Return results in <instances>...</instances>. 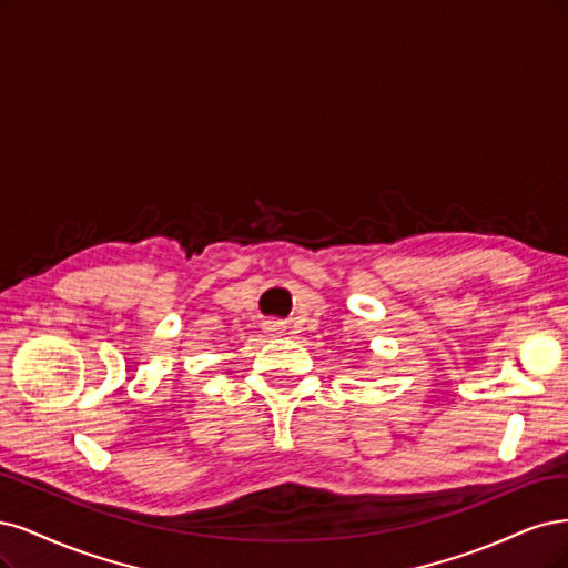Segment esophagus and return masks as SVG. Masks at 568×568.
I'll use <instances>...</instances> for the list:
<instances>
[{"label":"esophagus","instance_id":"obj_1","mask_svg":"<svg viewBox=\"0 0 568 568\" xmlns=\"http://www.w3.org/2000/svg\"><path fill=\"white\" fill-rule=\"evenodd\" d=\"M268 331H276V325H273V327H268Z\"/></svg>","mask_w":568,"mask_h":568}]
</instances>
